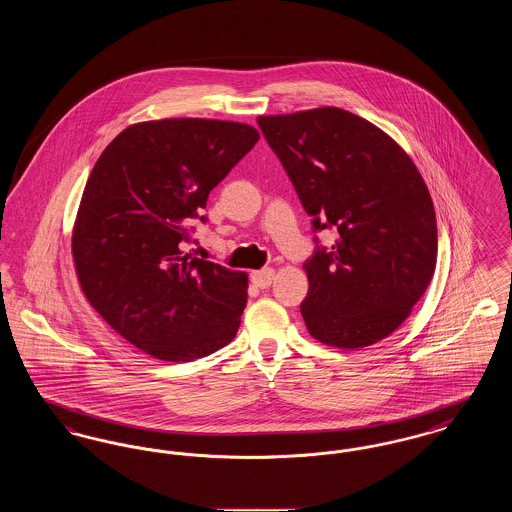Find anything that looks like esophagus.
<instances>
[{
    "label": "esophagus",
    "mask_w": 512,
    "mask_h": 512,
    "mask_svg": "<svg viewBox=\"0 0 512 512\" xmlns=\"http://www.w3.org/2000/svg\"><path fill=\"white\" fill-rule=\"evenodd\" d=\"M274 268H263V270H255L253 274H251V282L257 286V288H261V290H265L268 288L270 284H272V280H274Z\"/></svg>",
    "instance_id": "obj_1"
}]
</instances>
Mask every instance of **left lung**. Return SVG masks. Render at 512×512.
<instances>
[{
	"instance_id": "1",
	"label": "left lung",
	"mask_w": 512,
	"mask_h": 512,
	"mask_svg": "<svg viewBox=\"0 0 512 512\" xmlns=\"http://www.w3.org/2000/svg\"><path fill=\"white\" fill-rule=\"evenodd\" d=\"M257 122L315 230H338L330 251L318 249L303 265L309 334L340 349L388 338L426 292L438 259L434 203L413 159L340 107Z\"/></svg>"
}]
</instances>
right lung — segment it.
Instances as JSON below:
<instances>
[{"instance_id":"right-lung-1","label":"right lung","mask_w":512,"mask_h":512,"mask_svg":"<svg viewBox=\"0 0 512 512\" xmlns=\"http://www.w3.org/2000/svg\"><path fill=\"white\" fill-rule=\"evenodd\" d=\"M257 140L244 122H136L90 172L74 220L76 276L99 317L146 355L188 363L234 340L247 274L195 259L182 242Z\"/></svg>"}]
</instances>
